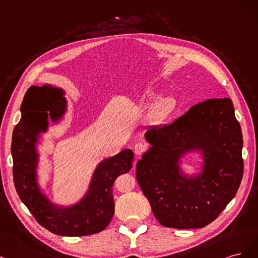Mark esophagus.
<instances>
[{
    "label": "esophagus",
    "instance_id": "1",
    "mask_svg": "<svg viewBox=\"0 0 258 258\" xmlns=\"http://www.w3.org/2000/svg\"><path fill=\"white\" fill-rule=\"evenodd\" d=\"M147 145L144 144V143H137L135 146H134V152L136 155H141L144 154L146 151H147Z\"/></svg>",
    "mask_w": 258,
    "mask_h": 258
}]
</instances>
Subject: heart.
<instances>
[{
    "instance_id": "1",
    "label": "heart",
    "mask_w": 258,
    "mask_h": 258,
    "mask_svg": "<svg viewBox=\"0 0 258 258\" xmlns=\"http://www.w3.org/2000/svg\"><path fill=\"white\" fill-rule=\"evenodd\" d=\"M155 96L156 92H153V91L149 93V97L150 98H154ZM174 107H176V101H174L173 97H161L159 99H156V102L152 105L150 117L154 120L162 119L166 117V115H168L174 109Z\"/></svg>"
}]
</instances>
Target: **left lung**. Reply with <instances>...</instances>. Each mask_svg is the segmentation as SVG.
Masks as SVG:
<instances>
[{
    "label": "left lung",
    "mask_w": 258,
    "mask_h": 258,
    "mask_svg": "<svg viewBox=\"0 0 258 258\" xmlns=\"http://www.w3.org/2000/svg\"><path fill=\"white\" fill-rule=\"evenodd\" d=\"M151 145L136 165L138 184L163 226L202 228L235 197L243 176L242 132L230 98L192 106L168 125L145 134ZM202 152L203 170L187 176L178 166L187 152Z\"/></svg>",
    "instance_id": "obj_1"
}]
</instances>
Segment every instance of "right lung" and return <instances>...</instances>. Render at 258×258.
<instances>
[{"mask_svg": "<svg viewBox=\"0 0 258 258\" xmlns=\"http://www.w3.org/2000/svg\"><path fill=\"white\" fill-rule=\"evenodd\" d=\"M60 88L32 86L24 95L21 119L13 132L12 155L16 190L21 202L41 226L60 236H88L104 230L114 212L112 185L120 174L132 168L134 153L130 149L108 157L97 165L87 194L70 207L52 204L37 182L40 133L47 132L49 121H59L66 111V99Z\"/></svg>", "mask_w": 258, "mask_h": 258, "instance_id": "obj_1", "label": "right lung"}]
</instances>
